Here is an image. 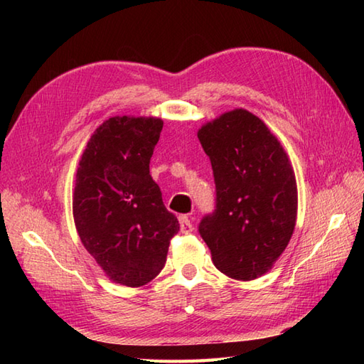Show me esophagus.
I'll list each match as a JSON object with an SVG mask.
<instances>
[{
    "mask_svg": "<svg viewBox=\"0 0 364 364\" xmlns=\"http://www.w3.org/2000/svg\"><path fill=\"white\" fill-rule=\"evenodd\" d=\"M180 228H181V233H191L192 230H194V225H192V222H191V219L188 218L186 214H183V215H180Z\"/></svg>",
    "mask_w": 364,
    "mask_h": 364,
    "instance_id": "34e87169",
    "label": "esophagus"
}]
</instances>
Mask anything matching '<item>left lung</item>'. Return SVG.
Wrapping results in <instances>:
<instances>
[{
	"label": "left lung",
	"instance_id": "left-lung-1",
	"mask_svg": "<svg viewBox=\"0 0 364 364\" xmlns=\"http://www.w3.org/2000/svg\"><path fill=\"white\" fill-rule=\"evenodd\" d=\"M211 161L215 206L198 233L213 262L236 280L272 267L296 227V176L277 137L245 109L225 112L198 131Z\"/></svg>",
	"mask_w": 364,
	"mask_h": 364
}]
</instances>
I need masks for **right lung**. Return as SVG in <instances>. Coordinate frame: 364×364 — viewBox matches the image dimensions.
Wrapping results in <instances>:
<instances>
[{
  "label": "right lung",
  "instance_id": "obj_1",
  "mask_svg": "<svg viewBox=\"0 0 364 364\" xmlns=\"http://www.w3.org/2000/svg\"><path fill=\"white\" fill-rule=\"evenodd\" d=\"M161 119L112 117L87 142L76 172L73 215L81 242L111 280L137 288L166 264L180 231L150 175Z\"/></svg>",
  "mask_w": 364,
  "mask_h": 364
}]
</instances>
